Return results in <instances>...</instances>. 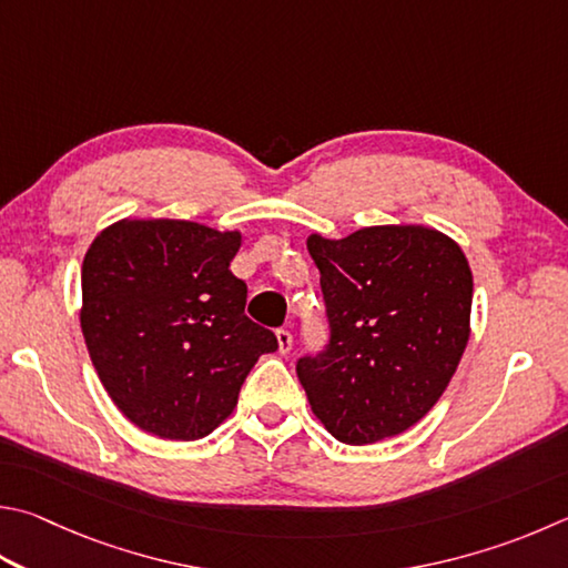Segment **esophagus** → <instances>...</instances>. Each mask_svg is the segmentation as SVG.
<instances>
[{
  "instance_id": "obj_1",
  "label": "esophagus",
  "mask_w": 568,
  "mask_h": 568,
  "mask_svg": "<svg viewBox=\"0 0 568 568\" xmlns=\"http://www.w3.org/2000/svg\"><path fill=\"white\" fill-rule=\"evenodd\" d=\"M275 337H277V349H281V355H287L293 349V335H291V329H285V327H281L275 333Z\"/></svg>"
}]
</instances>
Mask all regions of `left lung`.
Wrapping results in <instances>:
<instances>
[{"mask_svg":"<svg viewBox=\"0 0 568 568\" xmlns=\"http://www.w3.org/2000/svg\"><path fill=\"white\" fill-rule=\"evenodd\" d=\"M329 339L297 359L315 417L345 445H373L427 415L469 339L471 271L459 245L425 225H373L307 239Z\"/></svg>","mask_w":568,"mask_h":568,"instance_id":"obj_1","label":"left lung"}]
</instances>
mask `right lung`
<instances>
[{"label": "right lung", "instance_id": "1", "mask_svg": "<svg viewBox=\"0 0 568 568\" xmlns=\"http://www.w3.org/2000/svg\"><path fill=\"white\" fill-rule=\"evenodd\" d=\"M239 231L191 221H119L81 265V333L101 385L133 425L201 439L231 415L277 337L245 315L231 273Z\"/></svg>", "mask_w": 568, "mask_h": 568}]
</instances>
